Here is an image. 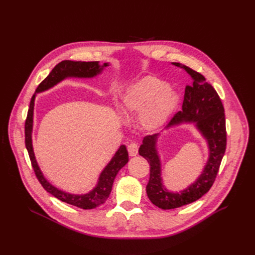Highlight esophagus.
Returning a JSON list of instances; mask_svg holds the SVG:
<instances>
[{
	"mask_svg": "<svg viewBox=\"0 0 255 255\" xmlns=\"http://www.w3.org/2000/svg\"><path fill=\"white\" fill-rule=\"evenodd\" d=\"M128 152L130 156H136L138 153V145L135 142H132L128 145Z\"/></svg>",
	"mask_w": 255,
	"mask_h": 255,
	"instance_id": "1",
	"label": "esophagus"
}]
</instances>
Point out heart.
<instances>
[{
    "mask_svg": "<svg viewBox=\"0 0 255 255\" xmlns=\"http://www.w3.org/2000/svg\"><path fill=\"white\" fill-rule=\"evenodd\" d=\"M175 92L154 77H143L132 83L122 96L121 109L128 118L139 115L140 127L148 132L159 130L177 105Z\"/></svg>",
    "mask_w": 255,
    "mask_h": 255,
    "instance_id": "1",
    "label": "heart"
}]
</instances>
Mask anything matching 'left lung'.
<instances>
[{
    "instance_id": "1",
    "label": "left lung",
    "mask_w": 255,
    "mask_h": 255,
    "mask_svg": "<svg viewBox=\"0 0 255 255\" xmlns=\"http://www.w3.org/2000/svg\"><path fill=\"white\" fill-rule=\"evenodd\" d=\"M171 63L187 71L192 79V85L186 87L181 111L173 116L166 128L185 123L195 124L207 141L209 157L202 173L192 185L183 191L169 192L164 187L161 177V161L156 148L159 134L143 138L139 154L150 164L146 193L151 203L162 210L191 204L208 193L214 184L226 149L225 114L220 97L199 72L178 62Z\"/></svg>"
}]
</instances>
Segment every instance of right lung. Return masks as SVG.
Listing matches in <instances>:
<instances>
[{"instance_id":"1","label":"right lung","mask_w":255,"mask_h":255,"mask_svg":"<svg viewBox=\"0 0 255 255\" xmlns=\"http://www.w3.org/2000/svg\"><path fill=\"white\" fill-rule=\"evenodd\" d=\"M109 66V63L100 64L99 61H71V60H63L56 64L54 68L50 71V74L46 77V79L36 89L35 94L31 98L29 110L27 114V119L25 122V145L27 151L29 153V157L35 171L36 176L42 187L52 196L57 198L58 200L76 206L81 209L90 210L94 209L106 202V200L110 196L112 191V186L114 179L118 173V171L126 165L129 160L128 151L125 145H121L119 149L116 151L115 155L112 157L106 167L101 172L97 186L87 194L84 195H75L69 194L64 191L57 189L52 186L49 181L43 175L37 160L35 158L33 145H32V130H33V113H34V102L36 98V94L45 92L63 80L67 78H80V79H92L100 75L105 67Z\"/></svg>"}]
</instances>
